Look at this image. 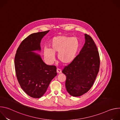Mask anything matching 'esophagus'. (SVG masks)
I'll list each match as a JSON object with an SVG mask.
<instances>
[{
  "mask_svg": "<svg viewBox=\"0 0 120 120\" xmlns=\"http://www.w3.org/2000/svg\"><path fill=\"white\" fill-rule=\"evenodd\" d=\"M56 72H57V74H59L61 73V72H62V71H61V69H59V68H57V70H56Z\"/></svg>",
  "mask_w": 120,
  "mask_h": 120,
  "instance_id": "34e87169",
  "label": "esophagus"
}]
</instances>
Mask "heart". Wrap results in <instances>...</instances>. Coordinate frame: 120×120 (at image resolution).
Returning a JSON list of instances; mask_svg holds the SVG:
<instances>
[{
  "label": "heart",
  "instance_id": "b5f03b06",
  "mask_svg": "<svg viewBox=\"0 0 120 120\" xmlns=\"http://www.w3.org/2000/svg\"><path fill=\"white\" fill-rule=\"evenodd\" d=\"M50 48H45L44 56L49 63L55 60V54H58V59L64 64L71 63L75 58L80 43L77 38L58 36L53 38L50 42Z\"/></svg>",
  "mask_w": 120,
  "mask_h": 120
}]
</instances>
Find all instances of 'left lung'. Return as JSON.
I'll use <instances>...</instances> for the list:
<instances>
[{"mask_svg":"<svg viewBox=\"0 0 120 120\" xmlns=\"http://www.w3.org/2000/svg\"><path fill=\"white\" fill-rule=\"evenodd\" d=\"M85 44L74 60L62 71L66 76L65 87L73 96H80L92 87L99 71L98 51L92 38L85 34Z\"/></svg>","mask_w":120,"mask_h":120,"instance_id":"obj_1","label":"left lung"}]
</instances>
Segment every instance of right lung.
Instances as JSON below:
<instances>
[{
	"instance_id": "obj_1",
	"label": "right lung",
	"mask_w": 120,
	"mask_h": 120,
	"mask_svg": "<svg viewBox=\"0 0 120 120\" xmlns=\"http://www.w3.org/2000/svg\"><path fill=\"white\" fill-rule=\"evenodd\" d=\"M49 31L28 36L19 45L15 57L17 79L23 91L33 98L41 97L57 75L56 66L46 64L40 55L33 52L41 51V41Z\"/></svg>"
}]
</instances>
